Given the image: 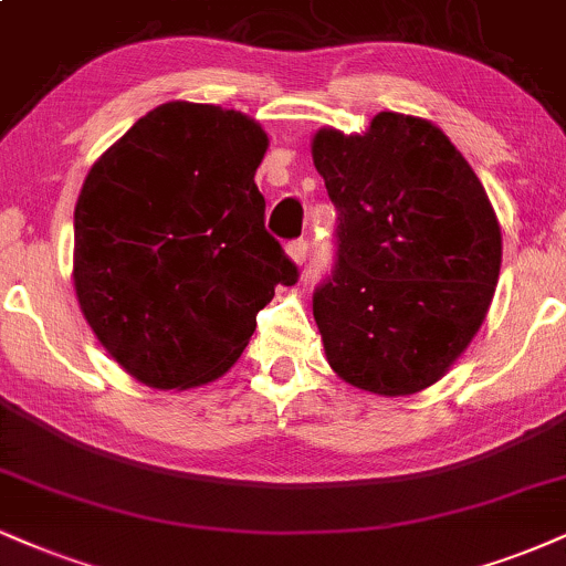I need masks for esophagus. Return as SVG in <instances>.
I'll use <instances>...</instances> for the list:
<instances>
[{"instance_id":"obj_1","label":"esophagus","mask_w":566,"mask_h":566,"mask_svg":"<svg viewBox=\"0 0 566 566\" xmlns=\"http://www.w3.org/2000/svg\"><path fill=\"white\" fill-rule=\"evenodd\" d=\"M287 255L292 258V263L303 265L305 258H308V242H305V240L290 242V244H287Z\"/></svg>"}]
</instances>
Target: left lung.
<instances>
[{"instance_id": "obj_1", "label": "left lung", "mask_w": 566, "mask_h": 566, "mask_svg": "<svg viewBox=\"0 0 566 566\" xmlns=\"http://www.w3.org/2000/svg\"><path fill=\"white\" fill-rule=\"evenodd\" d=\"M313 166L337 208V265L313 292L329 366L358 390L421 392L485 322L501 227L478 174L432 120L379 113L318 128Z\"/></svg>"}]
</instances>
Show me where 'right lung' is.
<instances>
[{
    "instance_id": "add662e5",
    "label": "right lung",
    "mask_w": 566,
    "mask_h": 566,
    "mask_svg": "<svg viewBox=\"0 0 566 566\" xmlns=\"http://www.w3.org/2000/svg\"><path fill=\"white\" fill-rule=\"evenodd\" d=\"M269 136L200 102L149 111L88 168L73 216V287L111 356L155 390L227 374L297 265L263 227Z\"/></svg>"
}]
</instances>
